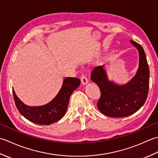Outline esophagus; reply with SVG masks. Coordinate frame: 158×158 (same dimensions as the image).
I'll use <instances>...</instances> for the list:
<instances>
[{"mask_svg": "<svg viewBox=\"0 0 158 158\" xmlns=\"http://www.w3.org/2000/svg\"><path fill=\"white\" fill-rule=\"evenodd\" d=\"M81 83H82L83 85H86V84H88V83H89L88 79H87L86 76L84 75H82L81 76Z\"/></svg>", "mask_w": 158, "mask_h": 158, "instance_id": "obj_1", "label": "esophagus"}]
</instances>
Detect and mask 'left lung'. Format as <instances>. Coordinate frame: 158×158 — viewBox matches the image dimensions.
<instances>
[{
  "instance_id": "1",
  "label": "left lung",
  "mask_w": 158,
  "mask_h": 158,
  "mask_svg": "<svg viewBox=\"0 0 158 158\" xmlns=\"http://www.w3.org/2000/svg\"><path fill=\"white\" fill-rule=\"evenodd\" d=\"M130 43L139 52V63L136 75L125 84L110 81L105 64L93 69L92 81L98 85L101 96L97 106L104 115L124 117L136 113L145 102L149 91V69L142 46L134 41Z\"/></svg>"
}]
</instances>
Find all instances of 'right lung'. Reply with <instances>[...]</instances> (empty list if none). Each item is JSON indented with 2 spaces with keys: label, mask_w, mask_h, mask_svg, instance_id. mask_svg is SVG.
I'll return each mask as SVG.
<instances>
[{
  "label": "right lung",
  "mask_w": 158,
  "mask_h": 158,
  "mask_svg": "<svg viewBox=\"0 0 158 158\" xmlns=\"http://www.w3.org/2000/svg\"><path fill=\"white\" fill-rule=\"evenodd\" d=\"M80 83L81 81L78 78L66 77L64 79L62 88L55 98L46 105L39 106L25 105L16 96L14 89H13L17 109L30 122L39 125H50L58 122L65 115L70 97L79 86Z\"/></svg>",
  "instance_id": "right-lung-1"
}]
</instances>
